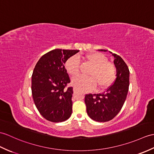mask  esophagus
<instances>
[{
	"instance_id": "esophagus-1",
	"label": "esophagus",
	"mask_w": 154,
	"mask_h": 154,
	"mask_svg": "<svg viewBox=\"0 0 154 154\" xmlns=\"http://www.w3.org/2000/svg\"><path fill=\"white\" fill-rule=\"evenodd\" d=\"M73 91H74V92H77V89L76 88H73Z\"/></svg>"
}]
</instances>
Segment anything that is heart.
<instances>
[{"mask_svg": "<svg viewBox=\"0 0 154 154\" xmlns=\"http://www.w3.org/2000/svg\"><path fill=\"white\" fill-rule=\"evenodd\" d=\"M85 59L92 66L88 73L90 77L77 76L72 79V84L76 88L83 91H91L96 85L100 89H106L115 81L117 69L113 63L108 62V58L101 53L93 52L86 55ZM65 67L71 75L76 76L79 73L80 60L73 56L67 60Z\"/></svg>", "mask_w": 154, "mask_h": 154, "instance_id": "heart-1", "label": "heart"}]
</instances>
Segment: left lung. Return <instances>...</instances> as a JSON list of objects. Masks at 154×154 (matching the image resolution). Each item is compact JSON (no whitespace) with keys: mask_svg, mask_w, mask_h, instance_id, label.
Wrapping results in <instances>:
<instances>
[{"mask_svg":"<svg viewBox=\"0 0 154 154\" xmlns=\"http://www.w3.org/2000/svg\"><path fill=\"white\" fill-rule=\"evenodd\" d=\"M112 56L117 69V77L113 84L102 94H88L85 97L87 114L92 119L98 122H106L117 115L124 104L128 91V67L119 56L116 54H112Z\"/></svg>","mask_w":154,"mask_h":154,"instance_id":"left-lung-1","label":"left lung"}]
</instances>
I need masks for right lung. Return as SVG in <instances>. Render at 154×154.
I'll return each mask as SVG.
<instances>
[{
    "label": "right lung",
    "mask_w": 154,
    "mask_h": 154,
    "mask_svg": "<svg viewBox=\"0 0 154 154\" xmlns=\"http://www.w3.org/2000/svg\"><path fill=\"white\" fill-rule=\"evenodd\" d=\"M78 50L54 49L42 56L31 77L32 96L41 115L54 123L69 119L72 113L73 87L64 64Z\"/></svg>",
    "instance_id": "right-lung-1"
}]
</instances>
